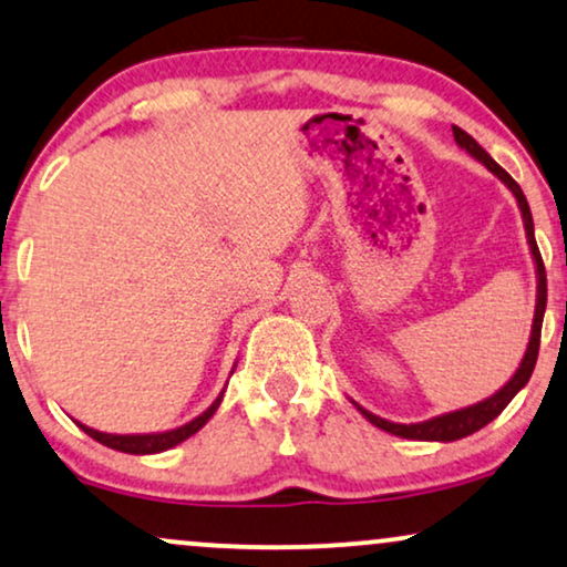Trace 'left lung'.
<instances>
[{
	"label": "left lung",
	"mask_w": 567,
	"mask_h": 567,
	"mask_svg": "<svg viewBox=\"0 0 567 567\" xmlns=\"http://www.w3.org/2000/svg\"><path fill=\"white\" fill-rule=\"evenodd\" d=\"M453 137L455 143H458V148H463L468 153V156L480 161L489 168L492 174L497 176L499 182H503L505 187L511 189L513 197H516L518 203V210H520V218H524V229H526V239H528V249H532V257H534V268H536V307H534V322H532V336H528V347H526V354L520 359L518 370L513 378L505 382L503 388H499L497 393H492L489 399H484L480 403H472V406L466 409H458V411H447V414H440V416H432L427 422H416V424H395V422H388V419L382 416H374L372 411H367L354 403V406L362 411V416L367 422H372L374 427L391 432L395 437H406V440H427V443H453V440H461V437H468L474 435L476 430H482L484 424H489L492 419H495L499 411H503L508 403L513 401V395H516L520 388L526 385L528 378H532L534 372V364H536V357H539V336H542V320H544V310H547V274H544V262H542V255H539V247H536V239H534V218H532V210H528V203H526V195L524 189L516 185V179L505 172L503 166L497 164L495 158L489 156L487 151L482 148L476 140L468 135V132H463L461 127H453Z\"/></svg>",
	"instance_id": "obj_1"
}]
</instances>
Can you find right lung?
Here are the masks:
<instances>
[{
	"label": "right lung",
	"instance_id": "add662e5",
	"mask_svg": "<svg viewBox=\"0 0 567 567\" xmlns=\"http://www.w3.org/2000/svg\"><path fill=\"white\" fill-rule=\"evenodd\" d=\"M237 367V364H234ZM234 372V370H231ZM220 401H224V391L216 401L210 403L208 409L203 411L200 416H195L193 422L182 424V427L176 430H168V432H148V435H109V432H99L93 427H85V424L78 422V427L85 432V435H91L93 440H99L101 445L106 447H114V451H122V453H132V455H151V453H164L168 447L185 443L187 437H193L197 430L205 427V422L216 414V409L220 406Z\"/></svg>",
	"mask_w": 567,
	"mask_h": 567
}]
</instances>
